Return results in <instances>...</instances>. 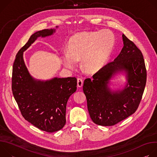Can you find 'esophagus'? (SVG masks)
Instances as JSON below:
<instances>
[{
    "instance_id": "esophagus-1",
    "label": "esophagus",
    "mask_w": 157,
    "mask_h": 157,
    "mask_svg": "<svg viewBox=\"0 0 157 157\" xmlns=\"http://www.w3.org/2000/svg\"><path fill=\"white\" fill-rule=\"evenodd\" d=\"M83 84V81L81 78H78L77 79V86L78 87H81Z\"/></svg>"
}]
</instances>
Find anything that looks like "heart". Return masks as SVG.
Instances as JSON below:
<instances>
[{"label": "heart", "instance_id": "b5f03b06", "mask_svg": "<svg viewBox=\"0 0 157 157\" xmlns=\"http://www.w3.org/2000/svg\"><path fill=\"white\" fill-rule=\"evenodd\" d=\"M115 44L110 31L83 32L73 35L68 43L67 53L61 56L66 68L74 69L81 59L82 68L88 73H96L106 63Z\"/></svg>", "mask_w": 157, "mask_h": 157}]
</instances>
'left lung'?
<instances>
[{
    "instance_id": "8db88e82",
    "label": "left lung",
    "mask_w": 157,
    "mask_h": 157,
    "mask_svg": "<svg viewBox=\"0 0 157 157\" xmlns=\"http://www.w3.org/2000/svg\"><path fill=\"white\" fill-rule=\"evenodd\" d=\"M124 47L115 59L84 80L83 91L92 121L102 126H112L127 118L137 109L147 81V71L141 51L124 34ZM125 74L127 83L115 91L110 80Z\"/></svg>"
}]
</instances>
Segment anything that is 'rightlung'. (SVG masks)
<instances>
[{"label": "right lung", "mask_w": 157, "mask_h": 157, "mask_svg": "<svg viewBox=\"0 0 157 157\" xmlns=\"http://www.w3.org/2000/svg\"><path fill=\"white\" fill-rule=\"evenodd\" d=\"M55 32V29H44L31 35L15 56L12 78L13 95L21 115L38 128L51 133L61 130L66 124L67 102L76 91L77 79L75 77L36 79L30 74L23 55L38 37L49 36Z\"/></svg>", "instance_id": "obj_1"}]
</instances>
